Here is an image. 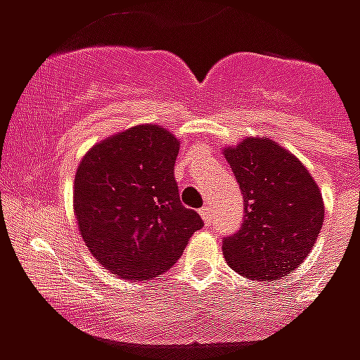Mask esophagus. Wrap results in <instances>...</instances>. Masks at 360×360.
<instances>
[{
  "label": "esophagus",
  "instance_id": "esophagus-1",
  "mask_svg": "<svg viewBox=\"0 0 360 360\" xmlns=\"http://www.w3.org/2000/svg\"><path fill=\"white\" fill-rule=\"evenodd\" d=\"M200 214H202V219L205 224H211V220H213V213H211V209H209L207 205H203V207L200 209Z\"/></svg>",
  "mask_w": 360,
  "mask_h": 360
}]
</instances>
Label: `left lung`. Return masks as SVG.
<instances>
[{"label":"left lung","instance_id":"left-lung-1","mask_svg":"<svg viewBox=\"0 0 360 360\" xmlns=\"http://www.w3.org/2000/svg\"><path fill=\"white\" fill-rule=\"evenodd\" d=\"M245 200V220L226 237L222 254L236 273L273 282L293 273L310 254L325 207L307 166L276 141L248 136L224 147Z\"/></svg>","mask_w":360,"mask_h":360}]
</instances>
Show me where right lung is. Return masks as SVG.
<instances>
[{
	"label": "right lung",
	"instance_id": "1",
	"mask_svg": "<svg viewBox=\"0 0 360 360\" xmlns=\"http://www.w3.org/2000/svg\"><path fill=\"white\" fill-rule=\"evenodd\" d=\"M179 140L160 124H136L82 157L72 207L80 236L103 267L123 280H149L179 259L203 226L181 205L174 164Z\"/></svg>",
	"mask_w": 360,
	"mask_h": 360
}]
</instances>
